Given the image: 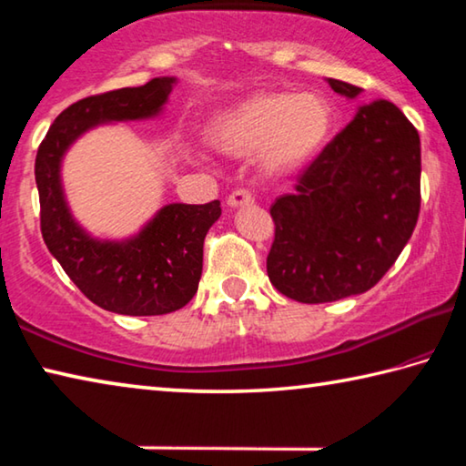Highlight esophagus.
I'll return each mask as SVG.
<instances>
[{
    "label": "esophagus",
    "instance_id": "esophagus-1",
    "mask_svg": "<svg viewBox=\"0 0 466 466\" xmlns=\"http://www.w3.org/2000/svg\"><path fill=\"white\" fill-rule=\"evenodd\" d=\"M255 201V197L248 191V188H236L230 195H228V205L230 208H242V205H250Z\"/></svg>",
    "mask_w": 466,
    "mask_h": 466
}]
</instances>
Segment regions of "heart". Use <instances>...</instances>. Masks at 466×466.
Listing matches in <instances>:
<instances>
[{
    "mask_svg": "<svg viewBox=\"0 0 466 466\" xmlns=\"http://www.w3.org/2000/svg\"><path fill=\"white\" fill-rule=\"evenodd\" d=\"M333 108L314 92H255L214 116L208 127L219 152L244 156L263 147L271 168H296L327 144Z\"/></svg>",
    "mask_w": 466,
    "mask_h": 466,
    "instance_id": "heart-1",
    "label": "heart"
}]
</instances>
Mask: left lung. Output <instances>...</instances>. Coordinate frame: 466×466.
<instances>
[{
	"mask_svg": "<svg viewBox=\"0 0 466 466\" xmlns=\"http://www.w3.org/2000/svg\"><path fill=\"white\" fill-rule=\"evenodd\" d=\"M337 94L361 88L329 77ZM421 208L420 133L389 100L360 106L353 121L271 205L275 238L267 275L302 304L364 294L411 238Z\"/></svg>",
	"mask_w": 466,
	"mask_h": 466,
	"instance_id": "left-lung-1",
	"label": "left lung"
}]
</instances>
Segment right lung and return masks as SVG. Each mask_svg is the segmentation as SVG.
I'll list each match as a JSON object with an SVG mask.
<instances>
[{"mask_svg": "<svg viewBox=\"0 0 466 466\" xmlns=\"http://www.w3.org/2000/svg\"><path fill=\"white\" fill-rule=\"evenodd\" d=\"M172 84L175 77H154L139 88L110 90L74 102L53 121L36 152L35 178L46 248L90 302L127 317H157L191 302L201 279L203 240L222 216L219 201L167 205L136 238L98 242L69 214L59 164L69 144L94 125L156 115Z\"/></svg>", "mask_w": 466, "mask_h": 466, "instance_id": "add662e5", "label": "right lung"}]
</instances>
